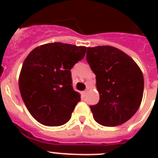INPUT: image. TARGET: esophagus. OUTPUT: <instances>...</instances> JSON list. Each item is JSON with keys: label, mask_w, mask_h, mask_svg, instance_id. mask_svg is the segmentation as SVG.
<instances>
[{"label": "esophagus", "mask_w": 158, "mask_h": 158, "mask_svg": "<svg viewBox=\"0 0 158 158\" xmlns=\"http://www.w3.org/2000/svg\"><path fill=\"white\" fill-rule=\"evenodd\" d=\"M86 94H87V91L82 92V96H83V97H85V96H86Z\"/></svg>", "instance_id": "obj_1"}]
</instances>
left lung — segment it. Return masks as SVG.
<instances>
[{
  "instance_id": "1",
  "label": "left lung",
  "mask_w": 158,
  "mask_h": 158,
  "mask_svg": "<svg viewBox=\"0 0 158 158\" xmlns=\"http://www.w3.org/2000/svg\"><path fill=\"white\" fill-rule=\"evenodd\" d=\"M87 61L96 75L98 103L91 106L94 120L103 126L122 125L139 108L144 81L139 66L111 46L88 48Z\"/></svg>"
}]
</instances>
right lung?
Masks as SVG:
<instances>
[{"mask_svg": "<svg viewBox=\"0 0 158 158\" xmlns=\"http://www.w3.org/2000/svg\"><path fill=\"white\" fill-rule=\"evenodd\" d=\"M86 47L62 43L34 48L23 61L19 77L23 101L32 116L46 126L64 125L80 101L72 88L70 69L81 60Z\"/></svg>", "mask_w": 158, "mask_h": 158, "instance_id": "1", "label": "right lung"}]
</instances>
